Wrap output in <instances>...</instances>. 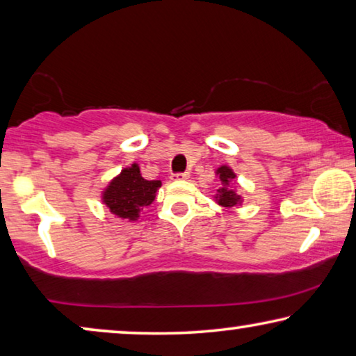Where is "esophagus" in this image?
I'll list each match as a JSON object with an SVG mask.
<instances>
[{
  "label": "esophagus",
  "instance_id": "obj_1",
  "mask_svg": "<svg viewBox=\"0 0 356 356\" xmlns=\"http://www.w3.org/2000/svg\"><path fill=\"white\" fill-rule=\"evenodd\" d=\"M188 179V172H179V174H172L171 180H187Z\"/></svg>",
  "mask_w": 356,
  "mask_h": 356
}]
</instances>
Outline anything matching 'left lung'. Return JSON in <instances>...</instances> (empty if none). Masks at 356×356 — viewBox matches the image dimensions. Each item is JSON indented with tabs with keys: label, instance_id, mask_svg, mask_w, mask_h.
Instances as JSON below:
<instances>
[{
	"label": "left lung",
	"instance_id": "obj_1",
	"mask_svg": "<svg viewBox=\"0 0 356 356\" xmlns=\"http://www.w3.org/2000/svg\"><path fill=\"white\" fill-rule=\"evenodd\" d=\"M216 176L220 180V187L213 201L220 207L233 209L242 206V196L238 193V185H236V172L227 165H222L216 169Z\"/></svg>",
	"mask_w": 356,
	"mask_h": 356
}]
</instances>
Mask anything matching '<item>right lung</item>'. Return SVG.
<instances>
[{"mask_svg":"<svg viewBox=\"0 0 356 356\" xmlns=\"http://www.w3.org/2000/svg\"><path fill=\"white\" fill-rule=\"evenodd\" d=\"M160 187L161 180L144 179L138 163H133L106 185L101 191V202L117 218L133 223L139 220L140 211L155 201Z\"/></svg>","mask_w":356,"mask_h":356,"instance_id":"add662e5","label":"right lung"}]
</instances>
